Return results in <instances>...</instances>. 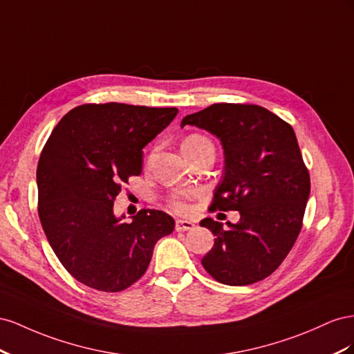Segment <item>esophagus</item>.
Returning a JSON list of instances; mask_svg holds the SVG:
<instances>
[{
    "label": "esophagus",
    "mask_w": 354,
    "mask_h": 354,
    "mask_svg": "<svg viewBox=\"0 0 354 354\" xmlns=\"http://www.w3.org/2000/svg\"><path fill=\"white\" fill-rule=\"evenodd\" d=\"M196 224L193 221H187V219H178L176 221V231H189V230H194Z\"/></svg>",
    "instance_id": "esophagus-1"
}]
</instances>
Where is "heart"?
<instances>
[{"instance_id": "1", "label": "heart", "mask_w": 354, "mask_h": 354, "mask_svg": "<svg viewBox=\"0 0 354 354\" xmlns=\"http://www.w3.org/2000/svg\"><path fill=\"white\" fill-rule=\"evenodd\" d=\"M201 145H212V142L205 136L191 135L184 140L183 151L184 149H191V148H197V147H201ZM193 196H196V191H193V189L176 191V193L170 196V200H169L170 206L178 212H184V210H187V200L191 198Z\"/></svg>"}]
</instances>
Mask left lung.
Returning <instances> with one entry per match:
<instances>
[{
    "label": "left lung",
    "instance_id": "left-lung-1",
    "mask_svg": "<svg viewBox=\"0 0 354 354\" xmlns=\"http://www.w3.org/2000/svg\"><path fill=\"white\" fill-rule=\"evenodd\" d=\"M221 140L224 170L212 209L239 210L237 224L200 221L215 236L201 259L219 283L245 286L268 277L301 231L310 176L294 129L258 105L215 104L180 121Z\"/></svg>",
    "mask_w": 354,
    "mask_h": 354
}]
</instances>
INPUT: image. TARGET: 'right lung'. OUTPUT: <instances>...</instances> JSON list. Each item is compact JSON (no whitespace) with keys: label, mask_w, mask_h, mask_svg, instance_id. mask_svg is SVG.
<instances>
[{"label":"right lung","mask_w":354,"mask_h":354,"mask_svg":"<svg viewBox=\"0 0 354 354\" xmlns=\"http://www.w3.org/2000/svg\"><path fill=\"white\" fill-rule=\"evenodd\" d=\"M176 108L88 104L71 109L47 139L37 167L38 215L50 246L83 285L120 292L147 271L157 241L175 219L142 209L115 216L114 198L142 171L144 147Z\"/></svg>","instance_id":"add662e5"}]
</instances>
